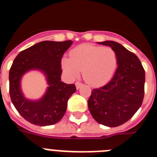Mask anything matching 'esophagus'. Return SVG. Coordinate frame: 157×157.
I'll list each match as a JSON object with an SVG mask.
<instances>
[{"instance_id": "34e87169", "label": "esophagus", "mask_w": 157, "mask_h": 157, "mask_svg": "<svg viewBox=\"0 0 157 157\" xmlns=\"http://www.w3.org/2000/svg\"><path fill=\"white\" fill-rule=\"evenodd\" d=\"M81 86H82V83L80 82H76L75 86H76V89H77V90H78V89L81 87Z\"/></svg>"}]
</instances>
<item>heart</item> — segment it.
<instances>
[{
  "instance_id": "obj_1",
  "label": "heart",
  "mask_w": 157,
  "mask_h": 157,
  "mask_svg": "<svg viewBox=\"0 0 157 157\" xmlns=\"http://www.w3.org/2000/svg\"><path fill=\"white\" fill-rule=\"evenodd\" d=\"M116 52L110 47L83 44L72 49L70 58L62 59V68L70 78H76L82 71L87 83L99 86L107 83L117 67Z\"/></svg>"
}]
</instances>
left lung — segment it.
<instances>
[{"label":"left lung","mask_w":157,"mask_h":157,"mask_svg":"<svg viewBox=\"0 0 157 157\" xmlns=\"http://www.w3.org/2000/svg\"><path fill=\"white\" fill-rule=\"evenodd\" d=\"M98 43L116 52L118 67L109 83L93 90L88 108L100 124L116 127L128 121L141 107L145 94V70L138 56L120 43Z\"/></svg>","instance_id":"1"}]
</instances>
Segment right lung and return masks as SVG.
I'll return each instance as SVG.
<instances>
[{
    "label": "right lung",
    "instance_id": "obj_1",
    "mask_svg": "<svg viewBox=\"0 0 157 157\" xmlns=\"http://www.w3.org/2000/svg\"><path fill=\"white\" fill-rule=\"evenodd\" d=\"M73 41H44L22 51L9 71V94L16 110L29 123L49 126L58 123L66 112L67 101L76 91L75 84L61 82V59ZM37 70L47 77L49 86L37 101L26 98L21 90V79L29 70Z\"/></svg>",
    "mask_w": 157,
    "mask_h": 157
}]
</instances>
